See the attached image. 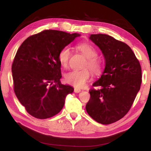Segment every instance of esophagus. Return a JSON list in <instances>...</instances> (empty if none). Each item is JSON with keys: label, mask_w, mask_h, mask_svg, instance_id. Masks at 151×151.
Masks as SVG:
<instances>
[{"label": "esophagus", "mask_w": 151, "mask_h": 151, "mask_svg": "<svg viewBox=\"0 0 151 151\" xmlns=\"http://www.w3.org/2000/svg\"><path fill=\"white\" fill-rule=\"evenodd\" d=\"M81 91V89L77 88H75V89H74V92H75V93H80Z\"/></svg>", "instance_id": "34e87169"}]
</instances>
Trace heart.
Listing matches in <instances>:
<instances>
[{
    "instance_id": "obj_1",
    "label": "heart",
    "mask_w": 151,
    "mask_h": 151,
    "mask_svg": "<svg viewBox=\"0 0 151 151\" xmlns=\"http://www.w3.org/2000/svg\"><path fill=\"white\" fill-rule=\"evenodd\" d=\"M76 48L86 57V60L83 65L84 68L71 70L66 73L65 79L69 85L76 88H82L91 77V71L88 69L89 68L94 75H99L103 71V65L101 60L97 57L98 52L93 45L87 42H81L76 45ZM70 57L71 52L69 47H65L61 48L58 55V61L61 66L65 68L67 67Z\"/></svg>"
}]
</instances>
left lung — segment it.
<instances>
[{
	"instance_id": "left-lung-1",
	"label": "left lung",
	"mask_w": 151,
	"mask_h": 151,
	"mask_svg": "<svg viewBox=\"0 0 151 151\" xmlns=\"http://www.w3.org/2000/svg\"><path fill=\"white\" fill-rule=\"evenodd\" d=\"M90 39L101 48L105 59L103 75L91 88L86 105L94 121L109 124L124 117L131 109L142 83L139 60L126 43L104 34L91 35Z\"/></svg>"
}]
</instances>
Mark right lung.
I'll list each match as a JSON object with an SVG mask.
<instances>
[{"instance_id":"right-lung-1","label":"right lung","mask_w":151,"mask_h":151,"mask_svg":"<svg viewBox=\"0 0 151 151\" xmlns=\"http://www.w3.org/2000/svg\"><path fill=\"white\" fill-rule=\"evenodd\" d=\"M80 35L45 30L30 36L18 49L12 65L14 91L28 113L46 119L58 114L74 89L61 84V48Z\"/></svg>"}]
</instances>
